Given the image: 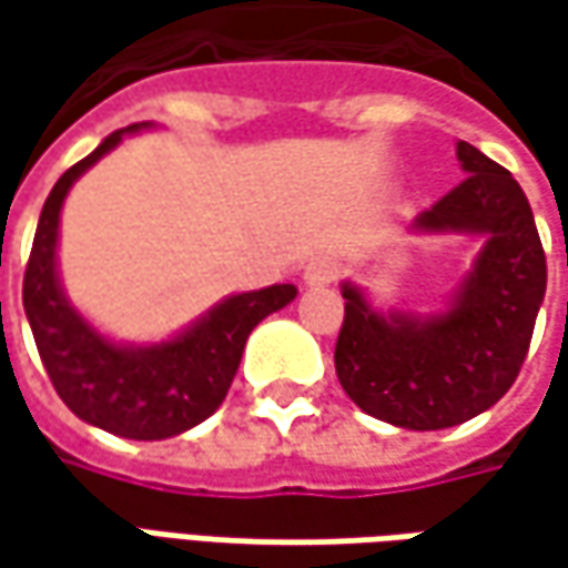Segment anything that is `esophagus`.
Instances as JSON below:
<instances>
[{"label": "esophagus", "instance_id": "obj_1", "mask_svg": "<svg viewBox=\"0 0 568 568\" xmlns=\"http://www.w3.org/2000/svg\"><path fill=\"white\" fill-rule=\"evenodd\" d=\"M338 277V265L332 258H313L306 268H303V284L306 287H325Z\"/></svg>", "mask_w": 568, "mask_h": 568}]
</instances>
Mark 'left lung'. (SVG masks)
<instances>
[{
	"instance_id": "8db88e82",
	"label": "left lung",
	"mask_w": 568,
	"mask_h": 568,
	"mask_svg": "<svg viewBox=\"0 0 568 568\" xmlns=\"http://www.w3.org/2000/svg\"><path fill=\"white\" fill-rule=\"evenodd\" d=\"M465 183L417 214L424 236H477L470 272L436 313H382L344 281L335 369L347 398L402 429H446L490 410L525 363L547 291L535 214L506 166L458 142Z\"/></svg>"
}]
</instances>
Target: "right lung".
<instances>
[{"label":"right lung","instance_id":"obj_1","mask_svg":"<svg viewBox=\"0 0 568 568\" xmlns=\"http://www.w3.org/2000/svg\"><path fill=\"white\" fill-rule=\"evenodd\" d=\"M142 129H151V122H135L106 135L84 161L59 176L33 233L31 262L24 272V313L40 361L69 410L113 436L154 443L186 433L221 407L250 332L265 316L284 310L296 296V287L272 284L227 296L180 335L158 344L106 338L78 313L62 291L55 258L62 202L84 170L110 154L125 135Z\"/></svg>","mask_w":568,"mask_h":568}]
</instances>
